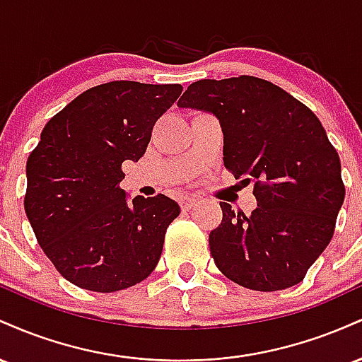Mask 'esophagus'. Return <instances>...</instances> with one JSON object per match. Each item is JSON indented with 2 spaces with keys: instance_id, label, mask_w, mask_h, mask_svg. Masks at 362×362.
Returning a JSON list of instances; mask_svg holds the SVG:
<instances>
[{
  "instance_id": "34e87169",
  "label": "esophagus",
  "mask_w": 362,
  "mask_h": 362,
  "mask_svg": "<svg viewBox=\"0 0 362 362\" xmlns=\"http://www.w3.org/2000/svg\"><path fill=\"white\" fill-rule=\"evenodd\" d=\"M195 202H197V199L190 197V195H185V197L180 199V207L184 211H189V209H192V207L195 206Z\"/></svg>"
}]
</instances>
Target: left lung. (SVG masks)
I'll list each match as a JSON object with an SVG mask.
<instances>
[{
	"label": "left lung",
	"instance_id": "obj_1",
	"mask_svg": "<svg viewBox=\"0 0 362 362\" xmlns=\"http://www.w3.org/2000/svg\"><path fill=\"white\" fill-rule=\"evenodd\" d=\"M178 107L213 112L223 127V161L253 182L250 216L219 202L223 221L209 235L216 267L253 291L300 284L335 231L346 195L340 158L317 115L262 78L199 80Z\"/></svg>",
	"mask_w": 362,
	"mask_h": 362
}]
</instances>
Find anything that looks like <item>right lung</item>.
<instances>
[{"label": "right lung", "mask_w": 362, "mask_h": 362, "mask_svg": "<svg viewBox=\"0 0 362 362\" xmlns=\"http://www.w3.org/2000/svg\"><path fill=\"white\" fill-rule=\"evenodd\" d=\"M182 85L109 81L45 124L27 160L23 206L56 271L81 289L114 293L155 271L180 207L167 195L127 202L122 163L146 151Z\"/></svg>", "instance_id": "obj_1"}]
</instances>
